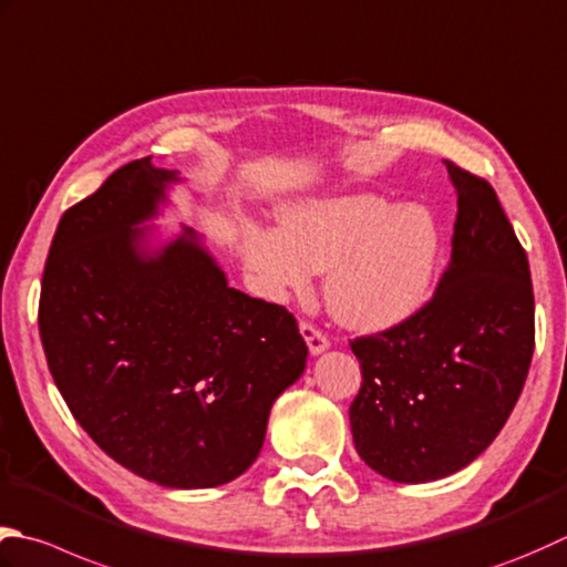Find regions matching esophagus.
I'll use <instances>...</instances> for the list:
<instances>
[{"mask_svg":"<svg viewBox=\"0 0 567 567\" xmlns=\"http://www.w3.org/2000/svg\"><path fill=\"white\" fill-rule=\"evenodd\" d=\"M299 331H302L307 347H309V351L315 353V357L324 349H329V339H327L324 331H319L315 324H309V321H302V324H299Z\"/></svg>","mask_w":567,"mask_h":567,"instance_id":"1","label":"esophagus"}]
</instances>
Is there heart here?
I'll return each instance as SVG.
<instances>
[{
    "instance_id": "b5f03b06",
    "label": "heart",
    "mask_w": 567,
    "mask_h": 567,
    "mask_svg": "<svg viewBox=\"0 0 567 567\" xmlns=\"http://www.w3.org/2000/svg\"><path fill=\"white\" fill-rule=\"evenodd\" d=\"M248 270L265 295L305 290L327 270L324 297L341 324L381 331L427 305L442 260V228L423 204L337 196L287 208L282 228H248Z\"/></svg>"
}]
</instances>
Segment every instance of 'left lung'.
I'll use <instances>...</instances> for the list:
<instances>
[{"label": "left lung", "instance_id": "left-lung-1", "mask_svg": "<svg viewBox=\"0 0 567 567\" xmlns=\"http://www.w3.org/2000/svg\"><path fill=\"white\" fill-rule=\"evenodd\" d=\"M457 192L447 270L417 315L351 341L361 391L349 408L361 460L420 484L467 467L492 445L534 357L526 250L489 182L445 159Z\"/></svg>", "mask_w": 567, "mask_h": 567}]
</instances>
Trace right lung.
I'll list each match as a JSON object with an SVG mask.
<instances>
[{"instance_id":"obj_1","label":"right lung","mask_w":567,"mask_h":567,"mask_svg":"<svg viewBox=\"0 0 567 567\" xmlns=\"http://www.w3.org/2000/svg\"><path fill=\"white\" fill-rule=\"evenodd\" d=\"M150 159L120 166L63 214L39 334L65 405L100 450L169 489H208L258 457L307 343L285 307L228 287L196 230L144 246L137 224L179 182Z\"/></svg>"}]
</instances>
